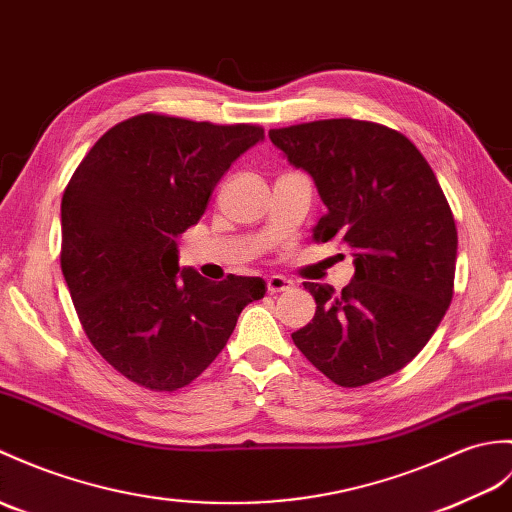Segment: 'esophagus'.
Segmentation results:
<instances>
[{"mask_svg":"<svg viewBox=\"0 0 512 512\" xmlns=\"http://www.w3.org/2000/svg\"><path fill=\"white\" fill-rule=\"evenodd\" d=\"M266 288H268V294H279V292H288L294 288V283L290 279L285 277H279V275H272L268 281H266Z\"/></svg>","mask_w":512,"mask_h":512,"instance_id":"esophagus-1","label":"esophagus"}]
</instances>
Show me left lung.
Wrapping results in <instances>:
<instances>
[{"label":"left lung","instance_id":"obj_1","mask_svg":"<svg viewBox=\"0 0 512 512\" xmlns=\"http://www.w3.org/2000/svg\"><path fill=\"white\" fill-rule=\"evenodd\" d=\"M268 135L314 178L325 202L314 240L336 237L355 257V275L340 294L303 283L316 314L294 331V344L342 388L401 371L432 338L454 296L458 231L430 163L406 135L351 117Z\"/></svg>","mask_w":512,"mask_h":512}]
</instances>
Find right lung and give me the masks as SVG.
<instances>
[{
  "label": "right lung",
  "instance_id": "right-lung-1",
  "mask_svg": "<svg viewBox=\"0 0 512 512\" xmlns=\"http://www.w3.org/2000/svg\"><path fill=\"white\" fill-rule=\"evenodd\" d=\"M257 124L139 113L95 141L61 202V268L89 342L154 392L189 386L218 358L259 277L209 281L178 268L176 240L205 213Z\"/></svg>",
  "mask_w": 512,
  "mask_h": 512
}]
</instances>
